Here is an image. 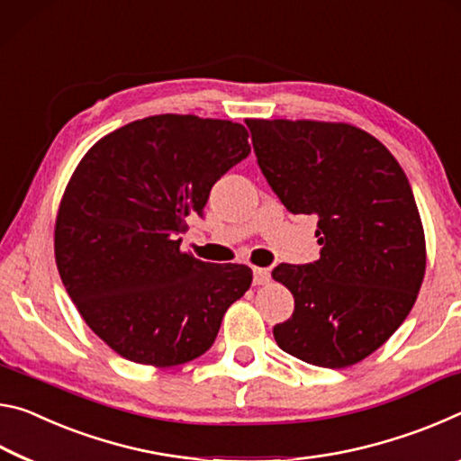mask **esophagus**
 <instances>
[{"label":"esophagus","instance_id":"esophagus-1","mask_svg":"<svg viewBox=\"0 0 461 461\" xmlns=\"http://www.w3.org/2000/svg\"><path fill=\"white\" fill-rule=\"evenodd\" d=\"M271 280V271L267 267H255L253 269V284L255 285H266Z\"/></svg>","mask_w":461,"mask_h":461}]
</instances>
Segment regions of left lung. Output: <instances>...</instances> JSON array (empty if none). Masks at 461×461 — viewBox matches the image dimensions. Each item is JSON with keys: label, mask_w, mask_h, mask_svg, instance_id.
<instances>
[{"label": "left lung", "mask_w": 461, "mask_h": 461, "mask_svg": "<svg viewBox=\"0 0 461 461\" xmlns=\"http://www.w3.org/2000/svg\"><path fill=\"white\" fill-rule=\"evenodd\" d=\"M261 173L292 214L319 216L321 259L280 263L294 296L274 327L280 349L341 369L388 341L425 276V232L409 179L390 150L351 124L247 120Z\"/></svg>", "instance_id": "obj_1"}]
</instances>
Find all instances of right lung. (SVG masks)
I'll return each instance as SVG.
<instances>
[{
    "mask_svg": "<svg viewBox=\"0 0 461 461\" xmlns=\"http://www.w3.org/2000/svg\"><path fill=\"white\" fill-rule=\"evenodd\" d=\"M230 120L149 116L97 140L60 200L55 258L87 327L134 364L171 367L212 347L253 271L181 253L185 216L251 153Z\"/></svg>",
    "mask_w": 461,
    "mask_h": 461,
    "instance_id": "1",
    "label": "right lung"
}]
</instances>
